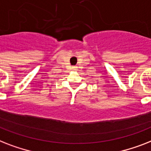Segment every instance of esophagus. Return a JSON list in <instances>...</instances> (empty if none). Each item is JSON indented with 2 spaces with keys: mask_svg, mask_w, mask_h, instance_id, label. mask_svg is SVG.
<instances>
[{
  "mask_svg": "<svg viewBox=\"0 0 151 151\" xmlns=\"http://www.w3.org/2000/svg\"><path fill=\"white\" fill-rule=\"evenodd\" d=\"M77 68H78L77 67H72V70H77Z\"/></svg>",
  "mask_w": 151,
  "mask_h": 151,
  "instance_id": "esophagus-1",
  "label": "esophagus"
}]
</instances>
